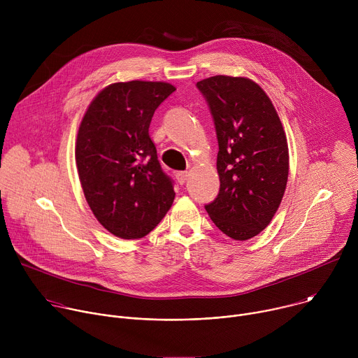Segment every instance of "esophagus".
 Segmentation results:
<instances>
[{"label":"esophagus","instance_id":"esophagus-1","mask_svg":"<svg viewBox=\"0 0 358 358\" xmlns=\"http://www.w3.org/2000/svg\"><path fill=\"white\" fill-rule=\"evenodd\" d=\"M177 180H178V182L182 185V184H185V181L188 180V177H189V173L188 171H180V173H177Z\"/></svg>","mask_w":358,"mask_h":358}]
</instances>
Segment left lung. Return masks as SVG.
Returning a JSON list of instances; mask_svg holds the SVG:
<instances>
[{
    "label": "left lung",
    "instance_id": "obj_1",
    "mask_svg": "<svg viewBox=\"0 0 358 358\" xmlns=\"http://www.w3.org/2000/svg\"><path fill=\"white\" fill-rule=\"evenodd\" d=\"M196 87L220 145V192L206 210L225 235L246 241L269 225L280 206L289 176L286 134L271 99L253 80L218 75Z\"/></svg>",
    "mask_w": 358,
    "mask_h": 358
}]
</instances>
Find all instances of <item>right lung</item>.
<instances>
[{
  "label": "right lung",
  "mask_w": 358,
  "mask_h": 358,
  "mask_svg": "<svg viewBox=\"0 0 358 358\" xmlns=\"http://www.w3.org/2000/svg\"><path fill=\"white\" fill-rule=\"evenodd\" d=\"M176 90L166 82H119L92 100L76 138V167L85 198L110 234L138 239L171 208L173 180L148 136L156 109Z\"/></svg>",
  "instance_id": "1"
}]
</instances>
